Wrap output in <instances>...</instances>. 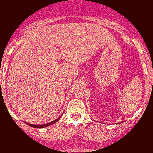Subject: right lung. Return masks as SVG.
<instances>
[{
  "instance_id": "1",
  "label": "right lung",
  "mask_w": 153,
  "mask_h": 153,
  "mask_svg": "<svg viewBox=\"0 0 153 153\" xmlns=\"http://www.w3.org/2000/svg\"><path fill=\"white\" fill-rule=\"evenodd\" d=\"M62 115H61L59 117H58V118H57V119H56L55 120L52 121V122H51L50 123H47V124H37V125H36V124H29V123H27V122H25V123H26V124H28V125L31 126V127H34V128H38V129H39V128L47 127H48V126H50L51 124H53L55 122H57V121H58L59 119V118H60V117H62Z\"/></svg>"
}]
</instances>
